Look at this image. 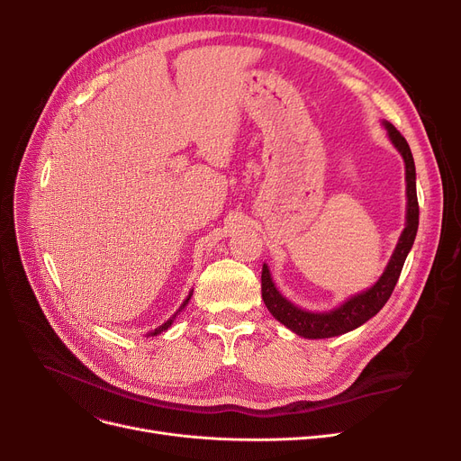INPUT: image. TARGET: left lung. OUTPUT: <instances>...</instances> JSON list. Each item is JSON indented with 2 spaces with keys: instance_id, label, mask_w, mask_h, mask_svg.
<instances>
[{
  "instance_id": "8db88e82",
  "label": "left lung",
  "mask_w": 461,
  "mask_h": 461,
  "mask_svg": "<svg viewBox=\"0 0 461 461\" xmlns=\"http://www.w3.org/2000/svg\"><path fill=\"white\" fill-rule=\"evenodd\" d=\"M386 134H389L394 148L400 151L405 162V181H407V216H405V228L400 235L394 254L386 265L381 278L366 292L357 294L348 299L344 304L332 308L329 312H306L295 304L289 303L285 297L280 295L271 278L267 265L261 269V297L265 306L273 313V316L284 323L289 330H294L304 338H332L349 332L362 323H366L370 318L384 306L389 297L394 292V285L400 278L402 267L405 258L415 243L417 230H419V200H417V174H415V160L411 155L409 143L405 138L396 131L394 125L384 121Z\"/></svg>"
}]
</instances>
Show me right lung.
Instances as JSON below:
<instances>
[{"instance_id": "add662e5", "label": "right lung", "mask_w": 461, "mask_h": 461, "mask_svg": "<svg viewBox=\"0 0 461 461\" xmlns=\"http://www.w3.org/2000/svg\"><path fill=\"white\" fill-rule=\"evenodd\" d=\"M190 297H192V294H190V295H188V297H186V299H185V303H183V304H181V308H179V310H177V312H176V316H177V313H179V312H181V310H183V308H185V306H186V304H188V301H190ZM176 316H174V318H172V320H167V321H166V323H162V325H160V327H158V329H155V330H153V332H149V336H157V334H160V332H162V330H167V327H172V323H174V320H176Z\"/></svg>"}]
</instances>
